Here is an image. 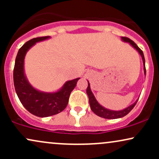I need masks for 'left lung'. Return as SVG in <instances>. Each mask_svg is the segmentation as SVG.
Here are the masks:
<instances>
[{"mask_svg":"<svg viewBox=\"0 0 159 159\" xmlns=\"http://www.w3.org/2000/svg\"><path fill=\"white\" fill-rule=\"evenodd\" d=\"M122 39L123 40L124 42H127V43H130L131 45L134 47V48L139 52V54L141 55L142 59H143V63L144 65V73L146 75V67H145V58H144V55L143 51L140 49L138 45H136V43L134 42H133L132 39H130L128 37H125V36H122ZM87 93L89 97V102H90V108L91 110L94 112V114H96L97 116H100V117L102 118H105V119H117V118H121L123 116H125V115H127L132 110L133 107L135 106L137 102L134 104H132V105H130L129 107H126L125 109H123L122 111H111V110H108V109L105 108V107L102 106L101 105H99L97 101H96V98L93 94L92 91L90 90V84H89L88 82V86H87Z\"/></svg>","mask_w":159,"mask_h":159,"instance_id":"left-lung-1","label":"left lung"}]
</instances>
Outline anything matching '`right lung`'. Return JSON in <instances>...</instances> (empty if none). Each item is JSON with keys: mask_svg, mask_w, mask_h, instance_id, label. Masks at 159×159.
Wrapping results in <instances>:
<instances>
[{"mask_svg": "<svg viewBox=\"0 0 159 159\" xmlns=\"http://www.w3.org/2000/svg\"><path fill=\"white\" fill-rule=\"evenodd\" d=\"M48 38V36H41L25 43L19 48L13 70L14 87L20 102L29 112L39 117L52 116L64 110L68 105L69 95L80 79L78 78L67 81L63 88L54 93L40 92L28 83L24 72V59L26 52L36 43Z\"/></svg>", "mask_w": 159, "mask_h": 159, "instance_id": "right-lung-1", "label": "right lung"}]
</instances>
